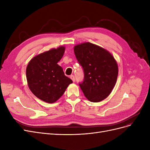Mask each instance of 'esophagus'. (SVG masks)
<instances>
[{"label": "esophagus", "instance_id": "34e87169", "mask_svg": "<svg viewBox=\"0 0 150 150\" xmlns=\"http://www.w3.org/2000/svg\"><path fill=\"white\" fill-rule=\"evenodd\" d=\"M70 78L72 80V81H73V82H75V78H74V75H71L70 76Z\"/></svg>", "mask_w": 150, "mask_h": 150}]
</instances>
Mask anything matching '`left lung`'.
Here are the masks:
<instances>
[{"instance_id":"1","label":"left lung","mask_w":150,"mask_h":150,"mask_svg":"<svg viewBox=\"0 0 150 150\" xmlns=\"http://www.w3.org/2000/svg\"><path fill=\"white\" fill-rule=\"evenodd\" d=\"M74 52L82 66L84 74L80 88L91 102L106 99L115 86L118 66L112 54L100 46L91 42L76 45Z\"/></svg>"}]
</instances>
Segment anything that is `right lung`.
<instances>
[{
    "mask_svg": "<svg viewBox=\"0 0 150 150\" xmlns=\"http://www.w3.org/2000/svg\"><path fill=\"white\" fill-rule=\"evenodd\" d=\"M64 51V46L52 48L32 58L27 66L26 78L30 90L46 103L57 101L72 83L57 64Z\"/></svg>",
    "mask_w": 150,
    "mask_h": 150,
    "instance_id": "1",
    "label": "right lung"
}]
</instances>
